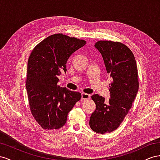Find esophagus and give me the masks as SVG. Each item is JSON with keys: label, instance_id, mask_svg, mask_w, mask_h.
Instances as JSON below:
<instances>
[{"label": "esophagus", "instance_id": "esophagus-1", "mask_svg": "<svg viewBox=\"0 0 160 160\" xmlns=\"http://www.w3.org/2000/svg\"><path fill=\"white\" fill-rule=\"evenodd\" d=\"M90 97V96L88 94H86V93H82V98H81V100H87L89 99Z\"/></svg>", "mask_w": 160, "mask_h": 160}]
</instances>
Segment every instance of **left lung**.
<instances>
[{"instance_id": "8db88e82", "label": "left lung", "mask_w": 160, "mask_h": 160, "mask_svg": "<svg viewBox=\"0 0 160 160\" xmlns=\"http://www.w3.org/2000/svg\"><path fill=\"white\" fill-rule=\"evenodd\" d=\"M94 47L101 53L107 74L111 98L94 94L91 98L96 110L90 118L92 131L104 134L116 130L131 108L139 89L138 67L133 53L125 44L111 41H99Z\"/></svg>"}]
</instances>
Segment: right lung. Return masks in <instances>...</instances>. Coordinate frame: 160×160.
I'll list each match as a JSON object with an SVG mask.
<instances>
[{
  "label": "right lung",
  "instance_id": "obj_1",
  "mask_svg": "<svg viewBox=\"0 0 160 160\" xmlns=\"http://www.w3.org/2000/svg\"><path fill=\"white\" fill-rule=\"evenodd\" d=\"M86 43L58 33L45 38L31 52L27 63L26 88L32 115L42 129L61 128L68 112L80 100V92L58 85V76L66 72L70 56Z\"/></svg>",
  "mask_w": 160,
  "mask_h": 160
}]
</instances>
